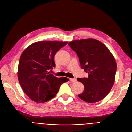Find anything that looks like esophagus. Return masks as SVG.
Wrapping results in <instances>:
<instances>
[{
	"label": "esophagus",
	"mask_w": 132,
	"mask_h": 132,
	"mask_svg": "<svg viewBox=\"0 0 132 132\" xmlns=\"http://www.w3.org/2000/svg\"><path fill=\"white\" fill-rule=\"evenodd\" d=\"M69 80L70 81H71L72 82H76L77 81V79L76 78H70Z\"/></svg>",
	"instance_id": "34e87169"
}]
</instances>
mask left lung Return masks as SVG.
<instances>
[{
  "label": "left lung",
  "instance_id": "left-lung-1",
  "mask_svg": "<svg viewBox=\"0 0 132 132\" xmlns=\"http://www.w3.org/2000/svg\"><path fill=\"white\" fill-rule=\"evenodd\" d=\"M68 45L77 53L81 68L87 78H77L85 89L78 97L88 103L100 101L108 95L114 85L117 63L108 48L93 38L70 41Z\"/></svg>",
  "mask_w": 132,
  "mask_h": 132
}]
</instances>
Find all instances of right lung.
<instances>
[{"label":"right lung","mask_w":132,"mask_h":132,"mask_svg":"<svg viewBox=\"0 0 132 132\" xmlns=\"http://www.w3.org/2000/svg\"><path fill=\"white\" fill-rule=\"evenodd\" d=\"M68 41H37L22 53L18 68V79L28 97L38 103L54 98L61 85L69 81L67 77H57L48 72L55 67V54Z\"/></svg>","instance_id":"1"}]
</instances>
